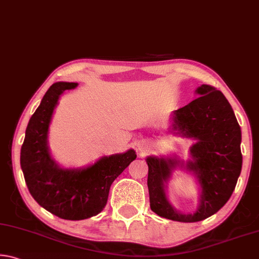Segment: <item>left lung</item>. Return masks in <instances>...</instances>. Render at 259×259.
<instances>
[{
    "label": "left lung",
    "mask_w": 259,
    "mask_h": 259,
    "mask_svg": "<svg viewBox=\"0 0 259 259\" xmlns=\"http://www.w3.org/2000/svg\"><path fill=\"white\" fill-rule=\"evenodd\" d=\"M199 96L172 113L170 131L193 139L191 159L150 155L147 186L152 211L160 217L194 223L212 216L231 198L242 168L241 128L229 100L213 87L202 84ZM177 168L195 175L200 185L199 205L193 214L179 212L166 196V184Z\"/></svg>",
    "instance_id": "8db88e82"
}]
</instances>
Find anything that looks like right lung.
I'll list each match as a JSON object with an SVG mask.
<instances>
[{
  "label": "right lung",
  "instance_id": "right-lung-1",
  "mask_svg": "<svg viewBox=\"0 0 259 259\" xmlns=\"http://www.w3.org/2000/svg\"><path fill=\"white\" fill-rule=\"evenodd\" d=\"M76 87L74 82H56L49 88L30 117L20 151L30 195L48 211L68 221H81L102 211L112 183L137 157L134 150H128L100 157L84 168H63L57 163L48 146L52 114L61 94Z\"/></svg>",
  "mask_w": 259,
  "mask_h": 259
}]
</instances>
